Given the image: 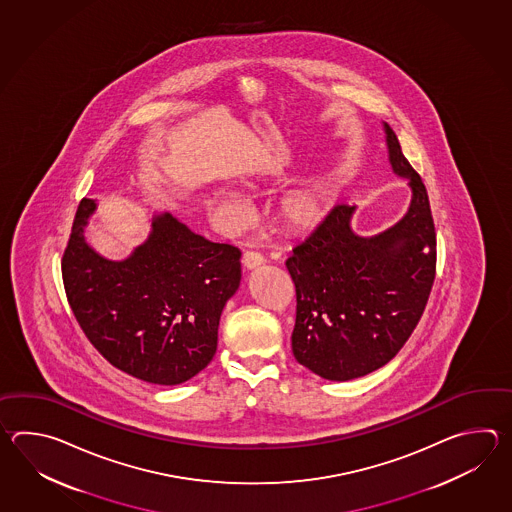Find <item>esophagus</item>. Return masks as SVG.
I'll return each mask as SVG.
<instances>
[{
    "label": "esophagus",
    "mask_w": 512,
    "mask_h": 512,
    "mask_svg": "<svg viewBox=\"0 0 512 512\" xmlns=\"http://www.w3.org/2000/svg\"><path fill=\"white\" fill-rule=\"evenodd\" d=\"M263 256H261L260 252H245L243 254V258H241V263H243V267L247 269V271H252V269H258L260 265H263Z\"/></svg>",
    "instance_id": "obj_1"
}]
</instances>
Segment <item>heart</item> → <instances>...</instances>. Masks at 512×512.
Returning a JSON list of instances; mask_svg holds the SVG:
<instances>
[{
    "instance_id": "b5f03b06",
    "label": "heart",
    "mask_w": 512,
    "mask_h": 512,
    "mask_svg": "<svg viewBox=\"0 0 512 512\" xmlns=\"http://www.w3.org/2000/svg\"><path fill=\"white\" fill-rule=\"evenodd\" d=\"M208 207L225 230H243L252 218L249 199L234 190H216L208 197ZM327 199L322 192L296 190L285 196L278 208L283 229L293 234H304L318 229L327 216Z\"/></svg>"
}]
</instances>
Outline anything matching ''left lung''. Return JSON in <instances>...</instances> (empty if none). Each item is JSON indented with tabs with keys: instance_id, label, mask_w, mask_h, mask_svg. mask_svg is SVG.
<instances>
[{
	"instance_id": "left-lung-1",
	"label": "left lung",
	"mask_w": 512,
	"mask_h": 512,
	"mask_svg": "<svg viewBox=\"0 0 512 512\" xmlns=\"http://www.w3.org/2000/svg\"><path fill=\"white\" fill-rule=\"evenodd\" d=\"M384 133L393 174L412 188L403 219L364 238L351 229L355 207L337 205L285 261L296 287L294 359L327 381L388 364L414 333L434 285L428 194L386 122Z\"/></svg>"
}]
</instances>
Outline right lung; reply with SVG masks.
Masks as SVG:
<instances>
[{"label":"right lung","instance_id":"add662e5","mask_svg":"<svg viewBox=\"0 0 512 512\" xmlns=\"http://www.w3.org/2000/svg\"><path fill=\"white\" fill-rule=\"evenodd\" d=\"M95 199L78 205L62 258L67 300L98 353L135 379L175 386L205 370L219 318L241 280V252L214 243L170 212L124 260L98 254L84 236Z\"/></svg>","mask_w":512,"mask_h":512}]
</instances>
